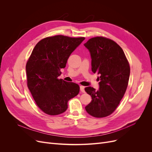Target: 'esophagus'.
I'll list each match as a JSON object with an SVG mask.
<instances>
[{"mask_svg": "<svg viewBox=\"0 0 152 152\" xmlns=\"http://www.w3.org/2000/svg\"><path fill=\"white\" fill-rule=\"evenodd\" d=\"M85 89V87L84 86H80V89L81 92H82V93H85V89Z\"/></svg>", "mask_w": 152, "mask_h": 152, "instance_id": "obj_1", "label": "esophagus"}]
</instances>
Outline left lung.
<instances>
[{
  "instance_id": "1",
  "label": "left lung",
  "mask_w": 152,
  "mask_h": 152,
  "mask_svg": "<svg viewBox=\"0 0 152 152\" xmlns=\"http://www.w3.org/2000/svg\"><path fill=\"white\" fill-rule=\"evenodd\" d=\"M91 56V70L99 75V89L85 88L92 98L85 107L91 116L103 118L111 115L125 94L130 75V66L122 49L115 41L96 37L84 44Z\"/></svg>"
}]
</instances>
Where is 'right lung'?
Masks as SVG:
<instances>
[{
    "label": "right lung",
    "instance_id": "add662e5",
    "mask_svg": "<svg viewBox=\"0 0 152 152\" xmlns=\"http://www.w3.org/2000/svg\"><path fill=\"white\" fill-rule=\"evenodd\" d=\"M85 37L62 35L45 37L36 44L26 65L27 86L36 104L49 115L65 112L68 102L79 93L74 82L58 79L61 68Z\"/></svg>",
    "mask_w": 152,
    "mask_h": 152
}]
</instances>
